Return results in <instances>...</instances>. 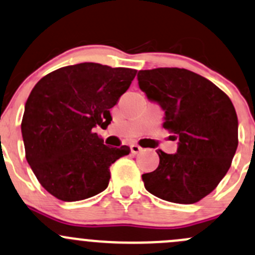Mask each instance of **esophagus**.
<instances>
[{
	"mask_svg": "<svg viewBox=\"0 0 255 255\" xmlns=\"http://www.w3.org/2000/svg\"><path fill=\"white\" fill-rule=\"evenodd\" d=\"M140 151H141V148L139 145H136V144H132V145H130V152H132L133 155L138 154V152Z\"/></svg>",
	"mask_w": 255,
	"mask_h": 255,
	"instance_id": "1",
	"label": "esophagus"
}]
</instances>
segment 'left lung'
I'll use <instances>...</instances> for the list:
<instances>
[{
    "instance_id": "8db88e82",
    "label": "left lung",
    "mask_w": 255,
    "mask_h": 255,
    "mask_svg": "<svg viewBox=\"0 0 255 255\" xmlns=\"http://www.w3.org/2000/svg\"><path fill=\"white\" fill-rule=\"evenodd\" d=\"M139 88L165 110L163 128L178 138L176 154L156 150L160 162L141 176L148 192L178 204H194L218 187L238 145V120L229 96L184 68L139 71Z\"/></svg>"
}]
</instances>
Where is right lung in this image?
Returning <instances> with one entry per match:
<instances>
[{"label": "right lung", "instance_id": "1", "mask_svg": "<svg viewBox=\"0 0 255 255\" xmlns=\"http://www.w3.org/2000/svg\"><path fill=\"white\" fill-rule=\"evenodd\" d=\"M135 69L85 62L58 68L31 90L21 120L26 161L37 181L62 202L94 197L109 186L110 166L128 155L110 148L94 132L111 123Z\"/></svg>", "mask_w": 255, "mask_h": 255}]
</instances>
